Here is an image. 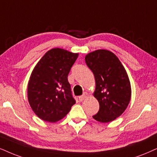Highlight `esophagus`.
Returning a JSON list of instances; mask_svg holds the SVG:
<instances>
[{"mask_svg": "<svg viewBox=\"0 0 157 157\" xmlns=\"http://www.w3.org/2000/svg\"><path fill=\"white\" fill-rule=\"evenodd\" d=\"M88 96V93H86V92H85L82 94V96H81L79 97V100H80V101H82L85 100V99Z\"/></svg>", "mask_w": 157, "mask_h": 157, "instance_id": "esophagus-1", "label": "esophagus"}]
</instances>
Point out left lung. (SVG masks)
Here are the masks:
<instances>
[{"label": "left lung", "instance_id": "left-lung-1", "mask_svg": "<svg viewBox=\"0 0 157 157\" xmlns=\"http://www.w3.org/2000/svg\"><path fill=\"white\" fill-rule=\"evenodd\" d=\"M96 81L93 96L99 103V111L93 116L98 122L106 123L119 117L125 111L131 98L128 75L116 55L99 49L85 58Z\"/></svg>", "mask_w": 157, "mask_h": 157}]
</instances>
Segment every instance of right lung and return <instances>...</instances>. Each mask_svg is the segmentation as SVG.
<instances>
[{
  "instance_id": "1",
  "label": "right lung",
  "mask_w": 157,
  "mask_h": 157,
  "mask_svg": "<svg viewBox=\"0 0 157 157\" xmlns=\"http://www.w3.org/2000/svg\"><path fill=\"white\" fill-rule=\"evenodd\" d=\"M78 56L63 48H52L33 69L27 98L32 109L42 120L58 122L76 103L67 77Z\"/></svg>"
}]
</instances>
